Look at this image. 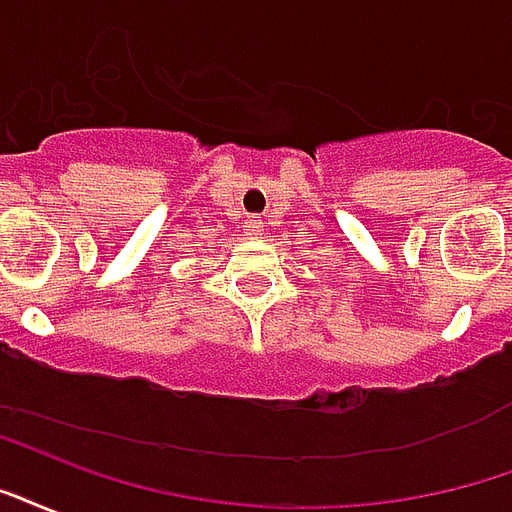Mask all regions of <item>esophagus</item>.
<instances>
[{
    "mask_svg": "<svg viewBox=\"0 0 512 512\" xmlns=\"http://www.w3.org/2000/svg\"><path fill=\"white\" fill-rule=\"evenodd\" d=\"M247 230H249V233H252V236H260V230H263V222L252 217V220L247 222Z\"/></svg>",
    "mask_w": 512,
    "mask_h": 512,
    "instance_id": "34e87169",
    "label": "esophagus"
}]
</instances>
